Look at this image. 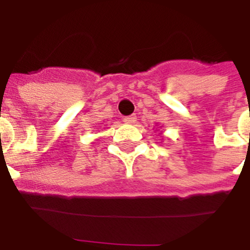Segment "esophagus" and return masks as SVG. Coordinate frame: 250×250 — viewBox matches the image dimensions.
Here are the masks:
<instances>
[{
	"mask_svg": "<svg viewBox=\"0 0 250 250\" xmlns=\"http://www.w3.org/2000/svg\"><path fill=\"white\" fill-rule=\"evenodd\" d=\"M123 122L127 123V125H133V123L137 122V116H135V115L127 116V117L123 118Z\"/></svg>",
	"mask_w": 250,
	"mask_h": 250,
	"instance_id": "34e87169",
	"label": "esophagus"
}]
</instances>
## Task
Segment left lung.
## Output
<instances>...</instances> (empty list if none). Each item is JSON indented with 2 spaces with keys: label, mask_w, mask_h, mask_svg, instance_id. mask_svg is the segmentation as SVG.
Listing matches in <instances>:
<instances>
[{
  "label": "left lung",
  "mask_w": 250,
  "mask_h": 250,
  "mask_svg": "<svg viewBox=\"0 0 250 250\" xmlns=\"http://www.w3.org/2000/svg\"><path fill=\"white\" fill-rule=\"evenodd\" d=\"M161 133H162V132H161ZM161 133H160V134H161Z\"/></svg>",
  "instance_id": "obj_1"
}]
</instances>
